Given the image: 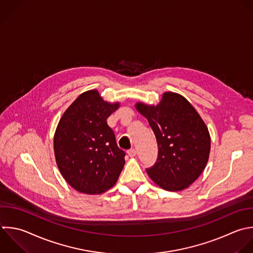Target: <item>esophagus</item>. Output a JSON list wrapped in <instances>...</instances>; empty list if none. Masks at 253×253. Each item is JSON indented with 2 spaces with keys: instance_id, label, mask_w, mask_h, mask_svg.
Here are the masks:
<instances>
[{
  "instance_id": "34e87169",
  "label": "esophagus",
  "mask_w": 253,
  "mask_h": 253,
  "mask_svg": "<svg viewBox=\"0 0 253 253\" xmlns=\"http://www.w3.org/2000/svg\"><path fill=\"white\" fill-rule=\"evenodd\" d=\"M127 154H128V156L129 157H134L135 156V154H136V150L135 149H129L128 151H127Z\"/></svg>"
}]
</instances>
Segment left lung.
I'll use <instances>...</instances> for the list:
<instances>
[{
    "instance_id": "left-lung-1",
    "label": "left lung",
    "mask_w": 253,
    "mask_h": 253,
    "mask_svg": "<svg viewBox=\"0 0 253 253\" xmlns=\"http://www.w3.org/2000/svg\"><path fill=\"white\" fill-rule=\"evenodd\" d=\"M156 137L158 156L146 169L150 179L166 191H182L204 171L211 150L209 129L196 109L182 95L165 92L160 102L135 104Z\"/></svg>"
}]
</instances>
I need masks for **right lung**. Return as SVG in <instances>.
Masks as SVG:
<instances>
[{"label":"right lung","instance_id":"add662e5","mask_svg":"<svg viewBox=\"0 0 253 253\" xmlns=\"http://www.w3.org/2000/svg\"><path fill=\"white\" fill-rule=\"evenodd\" d=\"M120 103L105 101L98 90L82 93L64 112L54 133L56 164L65 181L76 191L99 195L111 189L125 166L107 119Z\"/></svg>","mask_w":253,"mask_h":253}]
</instances>
